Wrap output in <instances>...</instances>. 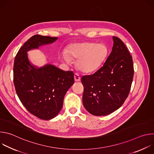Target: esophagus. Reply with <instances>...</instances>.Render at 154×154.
<instances>
[{"label": "esophagus", "instance_id": "34e87169", "mask_svg": "<svg viewBox=\"0 0 154 154\" xmlns=\"http://www.w3.org/2000/svg\"><path fill=\"white\" fill-rule=\"evenodd\" d=\"M74 79L75 82H79L80 80V76L78 73H75L74 74Z\"/></svg>", "mask_w": 154, "mask_h": 154}]
</instances>
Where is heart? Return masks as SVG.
<instances>
[{"instance_id": "heart-1", "label": "heart", "mask_w": 154, "mask_h": 154, "mask_svg": "<svg viewBox=\"0 0 154 154\" xmlns=\"http://www.w3.org/2000/svg\"><path fill=\"white\" fill-rule=\"evenodd\" d=\"M68 54L64 53L63 58L69 61V55L78 58V68L84 72H91L97 69L105 61L108 53V49L103 44L97 42H82L74 44L68 50Z\"/></svg>"}]
</instances>
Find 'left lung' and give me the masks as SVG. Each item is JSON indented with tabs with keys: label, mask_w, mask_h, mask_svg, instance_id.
Segmentation results:
<instances>
[{
	"label": "left lung",
	"mask_w": 154,
	"mask_h": 154,
	"mask_svg": "<svg viewBox=\"0 0 154 154\" xmlns=\"http://www.w3.org/2000/svg\"><path fill=\"white\" fill-rule=\"evenodd\" d=\"M112 52L95 73L81 79L83 85V104L94 116L110 114L127 98L133 81L132 57L122 41L113 36Z\"/></svg>",
	"instance_id": "left-lung-1"
}]
</instances>
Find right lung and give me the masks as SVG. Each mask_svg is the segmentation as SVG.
Returning <instances> with one entry per match:
<instances>
[{"mask_svg": "<svg viewBox=\"0 0 154 154\" xmlns=\"http://www.w3.org/2000/svg\"><path fill=\"white\" fill-rule=\"evenodd\" d=\"M57 39L39 35L32 36L20 48L14 62L13 81L19 99L31 114L44 120L58 114L65 94L74 83V75L72 71H63L51 64L36 68L30 64L27 52Z\"/></svg>", "mask_w": 154, "mask_h": 154, "instance_id": "right-lung-1", "label": "right lung"}]
</instances>
